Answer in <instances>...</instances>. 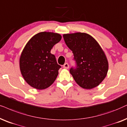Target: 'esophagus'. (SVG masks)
Masks as SVG:
<instances>
[{
	"instance_id": "34e87169",
	"label": "esophagus",
	"mask_w": 127,
	"mask_h": 127,
	"mask_svg": "<svg viewBox=\"0 0 127 127\" xmlns=\"http://www.w3.org/2000/svg\"><path fill=\"white\" fill-rule=\"evenodd\" d=\"M63 67H64V68L66 69H68L69 67V64H68L66 63V64H64V65Z\"/></svg>"
}]
</instances>
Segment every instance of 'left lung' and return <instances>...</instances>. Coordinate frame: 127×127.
I'll use <instances>...</instances> for the list:
<instances>
[{"mask_svg": "<svg viewBox=\"0 0 127 127\" xmlns=\"http://www.w3.org/2000/svg\"><path fill=\"white\" fill-rule=\"evenodd\" d=\"M63 37L76 62V68L70 69L76 83L86 89L99 85L108 70L107 58L101 46L92 36L85 32L64 34Z\"/></svg>", "mask_w": 127, "mask_h": 127, "instance_id": "left-lung-1", "label": "left lung"}]
</instances>
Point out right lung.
Masks as SVG:
<instances>
[{
  "label": "right lung",
  "instance_id": "obj_1",
  "mask_svg": "<svg viewBox=\"0 0 127 127\" xmlns=\"http://www.w3.org/2000/svg\"><path fill=\"white\" fill-rule=\"evenodd\" d=\"M62 36L53 32H40L30 39L20 57L19 65L25 81L34 89H45L50 86L61 67L51 50Z\"/></svg>",
  "mask_w": 127,
  "mask_h": 127
}]
</instances>
